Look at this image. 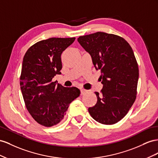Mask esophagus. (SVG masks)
Segmentation results:
<instances>
[{"label":"esophagus","instance_id":"34e87169","mask_svg":"<svg viewBox=\"0 0 158 158\" xmlns=\"http://www.w3.org/2000/svg\"><path fill=\"white\" fill-rule=\"evenodd\" d=\"M86 93H87V90H85V89H81V94H84Z\"/></svg>","mask_w":158,"mask_h":158}]
</instances>
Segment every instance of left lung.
I'll return each instance as SVG.
<instances>
[{"mask_svg": "<svg viewBox=\"0 0 158 158\" xmlns=\"http://www.w3.org/2000/svg\"><path fill=\"white\" fill-rule=\"evenodd\" d=\"M77 41L101 72V93L95 92L97 102L89 108V114L103 124L118 123L136 98L139 70L132 49L124 38L101 31L80 36Z\"/></svg>", "mask_w": 158, "mask_h": 158, "instance_id": "8db88e82", "label": "left lung"}]
</instances>
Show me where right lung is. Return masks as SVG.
<instances>
[{
    "instance_id": "1",
    "label": "right lung",
    "mask_w": 158,
    "mask_h": 158,
    "mask_svg": "<svg viewBox=\"0 0 158 158\" xmlns=\"http://www.w3.org/2000/svg\"><path fill=\"white\" fill-rule=\"evenodd\" d=\"M75 38H51L31 46L23 58L20 89L27 110L38 123L50 127L64 118L70 103L80 95L52 79L61 74V55Z\"/></svg>"
}]
</instances>
